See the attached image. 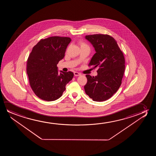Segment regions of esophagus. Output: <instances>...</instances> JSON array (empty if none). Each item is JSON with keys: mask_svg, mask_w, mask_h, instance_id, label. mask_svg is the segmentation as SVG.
Masks as SVG:
<instances>
[{"mask_svg": "<svg viewBox=\"0 0 156 156\" xmlns=\"http://www.w3.org/2000/svg\"><path fill=\"white\" fill-rule=\"evenodd\" d=\"M74 75H75V76H80L81 74L79 73H78V72H75L74 73Z\"/></svg>", "mask_w": 156, "mask_h": 156, "instance_id": "esophagus-1", "label": "esophagus"}]
</instances>
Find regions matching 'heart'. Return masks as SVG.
Wrapping results in <instances>:
<instances>
[{"mask_svg":"<svg viewBox=\"0 0 156 156\" xmlns=\"http://www.w3.org/2000/svg\"><path fill=\"white\" fill-rule=\"evenodd\" d=\"M79 44L80 45V48H83V47H89L88 46V45L87 44H86L85 43L83 42V41H79Z\"/></svg>","mask_w":156,"mask_h":156,"instance_id":"b5f03b06","label":"heart"}]
</instances>
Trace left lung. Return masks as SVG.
<instances>
[{"label":"left lung","instance_id":"left-lung-1","mask_svg":"<svg viewBox=\"0 0 156 156\" xmlns=\"http://www.w3.org/2000/svg\"><path fill=\"white\" fill-rule=\"evenodd\" d=\"M85 39L92 44L96 51L89 66L98 68L96 76L86 75L87 79L84 86L86 94L94 101L107 100L122 84L125 69L124 55L115 39L109 35H88Z\"/></svg>","mask_w":156,"mask_h":156}]
</instances>
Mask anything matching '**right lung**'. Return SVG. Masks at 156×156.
I'll use <instances>...</instances> for the list:
<instances>
[{
    "label": "right lung",
    "instance_id": "obj_1",
    "mask_svg": "<svg viewBox=\"0 0 156 156\" xmlns=\"http://www.w3.org/2000/svg\"><path fill=\"white\" fill-rule=\"evenodd\" d=\"M69 37L54 36L41 39L33 47L27 61L29 83L39 98L53 101L60 98L73 77L71 71L58 72L57 64L64 57Z\"/></svg>",
    "mask_w": 156,
    "mask_h": 156
}]
</instances>
